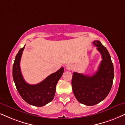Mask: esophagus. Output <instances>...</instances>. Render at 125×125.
<instances>
[{"label":"esophagus","instance_id":"1","mask_svg":"<svg viewBox=\"0 0 125 125\" xmlns=\"http://www.w3.org/2000/svg\"><path fill=\"white\" fill-rule=\"evenodd\" d=\"M73 66L72 64H68L66 66V69H67V70H71L73 69Z\"/></svg>","mask_w":125,"mask_h":125}]
</instances>
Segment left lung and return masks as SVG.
<instances>
[{
    "instance_id": "left-lung-1",
    "label": "left lung",
    "mask_w": 125,
    "mask_h": 125,
    "mask_svg": "<svg viewBox=\"0 0 125 125\" xmlns=\"http://www.w3.org/2000/svg\"><path fill=\"white\" fill-rule=\"evenodd\" d=\"M93 44L102 57L98 70L92 76L74 72L72 80L73 91L77 100L88 106L97 104L107 97L114 77L113 63L106 48L98 40Z\"/></svg>"
}]
</instances>
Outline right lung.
I'll return each mask as SVG.
<instances>
[{"label": "right lung", "instance_id": "right-lung-1", "mask_svg": "<svg viewBox=\"0 0 125 125\" xmlns=\"http://www.w3.org/2000/svg\"><path fill=\"white\" fill-rule=\"evenodd\" d=\"M25 46L18 51L12 66V77L20 96L26 103L36 107H42L53 100L56 85L64 72L61 67L57 72L50 74L41 83L29 84L25 81L20 69V61Z\"/></svg>", "mask_w": 125, "mask_h": 125}]
</instances>
